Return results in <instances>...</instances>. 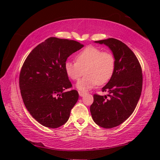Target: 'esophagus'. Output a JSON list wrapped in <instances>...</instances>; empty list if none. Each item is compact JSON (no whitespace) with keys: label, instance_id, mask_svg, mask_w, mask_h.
Instances as JSON below:
<instances>
[{"label":"esophagus","instance_id":"1","mask_svg":"<svg viewBox=\"0 0 160 160\" xmlns=\"http://www.w3.org/2000/svg\"><path fill=\"white\" fill-rule=\"evenodd\" d=\"M78 93H79V95L80 96V97H83L84 95H85V92H80V91H79V92H78Z\"/></svg>","mask_w":160,"mask_h":160}]
</instances>
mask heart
<instances>
[{"label":"heart","instance_id":"obj_1","mask_svg":"<svg viewBox=\"0 0 160 160\" xmlns=\"http://www.w3.org/2000/svg\"><path fill=\"white\" fill-rule=\"evenodd\" d=\"M75 62L66 61L65 71L70 79L78 80L86 74L76 84V88L82 92L90 90L98 84L104 85L112 77L116 60L110 51H102L100 48L88 46L75 56Z\"/></svg>","mask_w":160,"mask_h":160}]
</instances>
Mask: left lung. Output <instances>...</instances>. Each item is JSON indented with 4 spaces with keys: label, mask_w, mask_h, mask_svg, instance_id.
Returning a JSON list of instances; mask_svg holds the SVG:
<instances>
[{
    "label": "left lung",
    "mask_w": 160,
    "mask_h": 160,
    "mask_svg": "<svg viewBox=\"0 0 160 160\" xmlns=\"http://www.w3.org/2000/svg\"><path fill=\"white\" fill-rule=\"evenodd\" d=\"M94 42L110 48L116 65L112 77L102 88V92H109V98L94 94L90 112L97 125L112 128L123 123L134 112L141 95L142 69L134 53L122 42L109 38Z\"/></svg>",
    "instance_id": "8db88e82"
}]
</instances>
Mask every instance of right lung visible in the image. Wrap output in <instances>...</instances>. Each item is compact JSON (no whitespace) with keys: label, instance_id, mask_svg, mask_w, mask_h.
<instances>
[{"label":"right lung","instance_id":"right-lung-1","mask_svg":"<svg viewBox=\"0 0 160 160\" xmlns=\"http://www.w3.org/2000/svg\"><path fill=\"white\" fill-rule=\"evenodd\" d=\"M84 45L74 40L50 37L37 46L27 57L20 73V89L29 113L42 126L58 128L67 122L78 102L64 65Z\"/></svg>","mask_w":160,"mask_h":160}]
</instances>
